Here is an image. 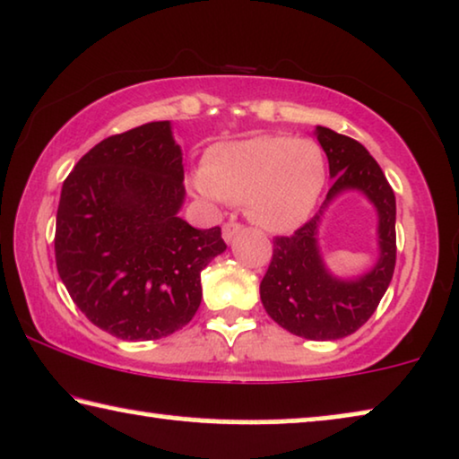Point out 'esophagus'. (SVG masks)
Masks as SVG:
<instances>
[{
    "mask_svg": "<svg viewBox=\"0 0 459 459\" xmlns=\"http://www.w3.org/2000/svg\"><path fill=\"white\" fill-rule=\"evenodd\" d=\"M240 230H242V225L238 223V221H234V219H231V221H228V223H223V240H225V242L234 240V236H236Z\"/></svg>",
    "mask_w": 459,
    "mask_h": 459,
    "instance_id": "1",
    "label": "esophagus"
}]
</instances>
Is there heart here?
Masks as SVG:
<instances>
[{"label":"heart","mask_w":459,"mask_h":459,"mask_svg":"<svg viewBox=\"0 0 459 459\" xmlns=\"http://www.w3.org/2000/svg\"><path fill=\"white\" fill-rule=\"evenodd\" d=\"M206 198L247 204V215L267 231H292L316 209L325 186V156L317 142L261 135L212 150L194 175Z\"/></svg>","instance_id":"heart-1"}]
</instances>
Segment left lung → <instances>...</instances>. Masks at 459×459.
I'll return each instance as SVG.
<instances>
[{
	"instance_id": "8db88e82",
	"label": "left lung",
	"mask_w": 459,
	"mask_h": 459,
	"mask_svg": "<svg viewBox=\"0 0 459 459\" xmlns=\"http://www.w3.org/2000/svg\"><path fill=\"white\" fill-rule=\"evenodd\" d=\"M317 140L328 156L330 178H334L324 206L344 190L366 194L378 211L380 259L372 272L357 280L332 278L319 256L316 215L292 236L273 238L272 263L261 280V300L269 317L292 334L336 341L353 334L372 317L391 284L397 261V204L380 165L359 142L328 127H317Z\"/></svg>"
}]
</instances>
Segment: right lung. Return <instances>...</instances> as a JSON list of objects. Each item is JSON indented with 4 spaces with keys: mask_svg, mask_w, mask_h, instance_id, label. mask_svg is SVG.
Segmentation results:
<instances>
[{
    "mask_svg": "<svg viewBox=\"0 0 459 459\" xmlns=\"http://www.w3.org/2000/svg\"><path fill=\"white\" fill-rule=\"evenodd\" d=\"M181 150L169 121L96 143L62 184L56 267L93 325L121 341H156L196 316L200 272L228 244L196 230L184 204Z\"/></svg>",
    "mask_w": 459,
    "mask_h": 459,
    "instance_id": "1",
    "label": "right lung"
}]
</instances>
